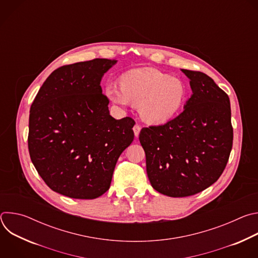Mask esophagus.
<instances>
[{
	"instance_id": "obj_1",
	"label": "esophagus",
	"mask_w": 258,
	"mask_h": 258,
	"mask_svg": "<svg viewBox=\"0 0 258 258\" xmlns=\"http://www.w3.org/2000/svg\"><path fill=\"white\" fill-rule=\"evenodd\" d=\"M133 130H134L135 136L138 138V137H139V134H140V131H141V126H140L139 124H136V125L133 127Z\"/></svg>"
}]
</instances>
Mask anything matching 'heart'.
<instances>
[{"label":"heart","mask_w":258,"mask_h":258,"mask_svg":"<svg viewBox=\"0 0 258 258\" xmlns=\"http://www.w3.org/2000/svg\"><path fill=\"white\" fill-rule=\"evenodd\" d=\"M105 92L115 104L139 106L141 118L155 125L172 119L188 98L185 83L150 67L124 73L120 78V87L110 84Z\"/></svg>","instance_id":"obj_1"}]
</instances>
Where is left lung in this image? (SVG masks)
Instances as JSON below:
<instances>
[{
    "instance_id": "obj_1",
    "label": "left lung",
    "mask_w": 258,
    "mask_h": 258,
    "mask_svg": "<svg viewBox=\"0 0 258 258\" xmlns=\"http://www.w3.org/2000/svg\"><path fill=\"white\" fill-rule=\"evenodd\" d=\"M192 95L163 125L143 127L140 143L152 187L169 197L195 195L222 175L232 150L229 96L200 71L181 69Z\"/></svg>"
}]
</instances>
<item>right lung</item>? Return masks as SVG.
Returning a JSON list of instances; mask_svg holds the SVG:
<instances>
[{"label": "right lung", "instance_id": "obj_1", "mask_svg": "<svg viewBox=\"0 0 258 258\" xmlns=\"http://www.w3.org/2000/svg\"><path fill=\"white\" fill-rule=\"evenodd\" d=\"M116 63L98 58L59 67L31 104L30 159L54 192L75 199L100 197L134 140V119L110 115L100 86Z\"/></svg>", "mask_w": 258, "mask_h": 258}]
</instances>
